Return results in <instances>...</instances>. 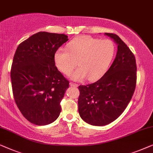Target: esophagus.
<instances>
[{
    "label": "esophagus",
    "mask_w": 153,
    "mask_h": 153,
    "mask_svg": "<svg viewBox=\"0 0 153 153\" xmlns=\"http://www.w3.org/2000/svg\"><path fill=\"white\" fill-rule=\"evenodd\" d=\"M70 86H71V87H77V84L76 83H74V82H70Z\"/></svg>",
    "instance_id": "obj_1"
}]
</instances>
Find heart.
I'll return each instance as SVG.
<instances>
[{
    "label": "heart",
    "mask_w": 153,
    "mask_h": 153,
    "mask_svg": "<svg viewBox=\"0 0 153 153\" xmlns=\"http://www.w3.org/2000/svg\"><path fill=\"white\" fill-rule=\"evenodd\" d=\"M67 51L58 49L54 55L56 68L64 75L71 74L76 66L79 68L71 77L75 80L94 81L106 72L113 59L115 46L110 40H100L83 35L68 43Z\"/></svg>",
    "instance_id": "obj_1"
}]
</instances>
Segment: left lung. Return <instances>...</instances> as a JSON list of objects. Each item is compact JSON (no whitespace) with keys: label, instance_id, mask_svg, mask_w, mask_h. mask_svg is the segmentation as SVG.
<instances>
[{"label":"left lung","instance_id":"left-lung-1","mask_svg":"<svg viewBox=\"0 0 153 153\" xmlns=\"http://www.w3.org/2000/svg\"><path fill=\"white\" fill-rule=\"evenodd\" d=\"M118 45V51L109 70L94 83L78 87V111L84 121L102 126L117 119L128 106L137 83L134 54L117 34L105 33Z\"/></svg>","mask_w":153,"mask_h":153}]
</instances>
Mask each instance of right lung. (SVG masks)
<instances>
[{
    "label": "right lung",
    "instance_id": "right-lung-1",
    "mask_svg": "<svg viewBox=\"0 0 153 153\" xmlns=\"http://www.w3.org/2000/svg\"><path fill=\"white\" fill-rule=\"evenodd\" d=\"M64 34L39 32L17 47L11 68L15 102L23 117L37 126L54 122L69 82L55 65L54 55L67 42Z\"/></svg>",
    "mask_w": 153,
    "mask_h": 153
}]
</instances>
